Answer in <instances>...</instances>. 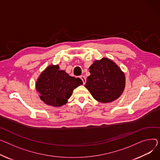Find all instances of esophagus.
<instances>
[{
	"label": "esophagus",
	"mask_w": 160,
	"mask_h": 160,
	"mask_svg": "<svg viewBox=\"0 0 160 160\" xmlns=\"http://www.w3.org/2000/svg\"><path fill=\"white\" fill-rule=\"evenodd\" d=\"M80 78H81V80H82V82H83V85H85L86 84V77H85L84 76H80Z\"/></svg>",
	"instance_id": "esophagus-1"
}]
</instances>
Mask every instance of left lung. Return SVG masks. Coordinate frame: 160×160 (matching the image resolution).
<instances>
[{
	"mask_svg": "<svg viewBox=\"0 0 160 160\" xmlns=\"http://www.w3.org/2000/svg\"><path fill=\"white\" fill-rule=\"evenodd\" d=\"M86 87L92 97L103 103L118 99L125 87L124 72L112 60L103 57L89 67Z\"/></svg>",
	"mask_w": 160,
	"mask_h": 160,
	"instance_id": "8db88e82",
	"label": "left lung"
}]
</instances>
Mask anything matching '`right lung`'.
I'll list each match as a JSON object with an SVG mask.
<instances>
[{"instance_id": "1", "label": "right lung", "mask_w": 160, "mask_h": 160, "mask_svg": "<svg viewBox=\"0 0 160 160\" xmlns=\"http://www.w3.org/2000/svg\"><path fill=\"white\" fill-rule=\"evenodd\" d=\"M58 65H50L41 72L35 87L40 98L46 105L61 107L68 102L72 91L83 84L79 78L69 76Z\"/></svg>"}]
</instances>
